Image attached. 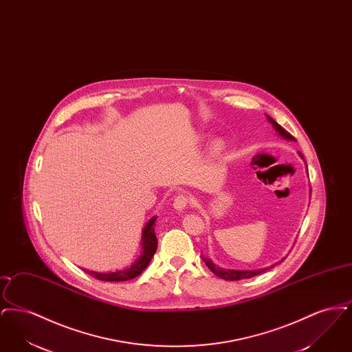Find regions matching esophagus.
I'll list each match as a JSON object with an SVG mask.
<instances>
[{"label": "esophagus", "mask_w": 352, "mask_h": 352, "mask_svg": "<svg viewBox=\"0 0 352 352\" xmlns=\"http://www.w3.org/2000/svg\"><path fill=\"white\" fill-rule=\"evenodd\" d=\"M192 204V198L186 195V194H179L178 197H175L174 199V207L177 210H184L187 206H191Z\"/></svg>", "instance_id": "obj_1"}]
</instances>
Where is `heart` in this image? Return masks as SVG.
<instances>
[{"label":"heart","instance_id":"obj_1","mask_svg":"<svg viewBox=\"0 0 352 352\" xmlns=\"http://www.w3.org/2000/svg\"><path fill=\"white\" fill-rule=\"evenodd\" d=\"M215 149H217V151H218V149H219V145H215Z\"/></svg>","mask_w":352,"mask_h":352}]
</instances>
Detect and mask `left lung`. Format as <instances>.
Here are the masks:
<instances>
[{
    "instance_id": "8db88e82",
    "label": "left lung",
    "mask_w": 352,
    "mask_h": 352,
    "mask_svg": "<svg viewBox=\"0 0 352 352\" xmlns=\"http://www.w3.org/2000/svg\"><path fill=\"white\" fill-rule=\"evenodd\" d=\"M268 118L269 121L273 124L274 129L280 133V135H283L284 138H287V140H296V138H294L292 134L289 133L287 131H285L284 128H283L281 125H278L273 118ZM201 258H203L204 264L208 267V269H210L214 274H217L218 277L223 278V280H227V281H237V280H243V278H251V277H254V276H257V274L264 273V272H265V270H268V269H272L273 267H276V264H274V265L268 267V268L257 269V270H231V269L218 268V267H217V265H214L208 258H204V257H201Z\"/></svg>"
}]
</instances>
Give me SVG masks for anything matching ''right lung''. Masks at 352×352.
Here are the masks:
<instances>
[{
    "label": "right lung",
    "mask_w": 352,
    "mask_h": 352,
    "mask_svg": "<svg viewBox=\"0 0 352 352\" xmlns=\"http://www.w3.org/2000/svg\"><path fill=\"white\" fill-rule=\"evenodd\" d=\"M155 220H157V218L153 217L148 221V224L145 226V228L142 231V248H144V251L131 268L125 269V270H118V272H111V273H98V272H92V270H85V272L89 276H92V277H95L100 281H107V283L108 281L109 283L128 281V280H132L134 277L140 276L144 272V269L149 265L151 257L154 256V253L157 251V236L154 232Z\"/></svg>",
    "instance_id": "1"
}]
</instances>
